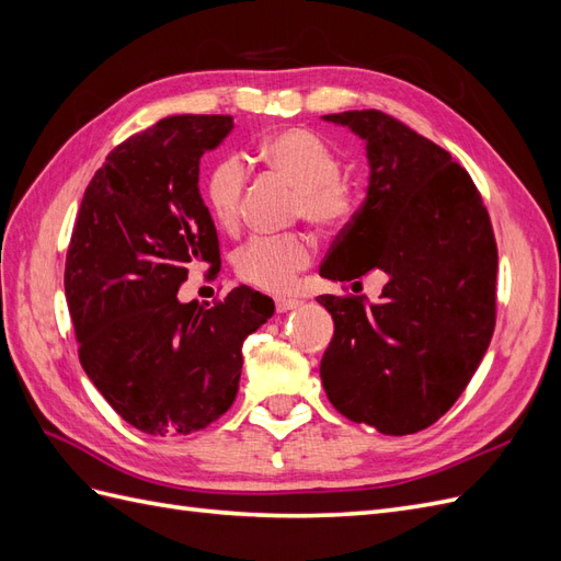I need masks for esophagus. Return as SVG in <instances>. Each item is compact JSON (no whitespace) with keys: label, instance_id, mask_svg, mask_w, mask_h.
<instances>
[{"label":"esophagus","instance_id":"1","mask_svg":"<svg viewBox=\"0 0 561 561\" xmlns=\"http://www.w3.org/2000/svg\"><path fill=\"white\" fill-rule=\"evenodd\" d=\"M297 307H301V299H295V297H276V309H278L280 313L293 311V309H297Z\"/></svg>","mask_w":561,"mask_h":561}]
</instances>
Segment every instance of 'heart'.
Returning <instances> with one entry per match:
<instances>
[{"label": "heart", "instance_id": "b5f03b06", "mask_svg": "<svg viewBox=\"0 0 561 561\" xmlns=\"http://www.w3.org/2000/svg\"><path fill=\"white\" fill-rule=\"evenodd\" d=\"M254 157L268 173L295 186V215L320 231L342 227L355 210V194L348 180L339 175L342 159L336 149L309 128H283L266 135L254 149ZM245 190L243 163L236 157L219 159L203 182V198L215 222L225 229L236 227L241 217ZM311 262V243L290 233L278 239H252L236 252V271L252 285L271 293H283L295 276Z\"/></svg>", "mask_w": 561, "mask_h": 561}]
</instances>
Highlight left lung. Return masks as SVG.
Instances as JSON below:
<instances>
[{
    "label": "left lung",
    "mask_w": 561,
    "mask_h": 561,
    "mask_svg": "<svg viewBox=\"0 0 561 561\" xmlns=\"http://www.w3.org/2000/svg\"><path fill=\"white\" fill-rule=\"evenodd\" d=\"M365 140L363 208L320 276L379 268L377 304L322 295L334 336L320 379L336 412L383 435L428 428L463 393L496 325L499 252L478 186L449 151L377 110L325 114Z\"/></svg>",
    "instance_id": "8db88e82"
}]
</instances>
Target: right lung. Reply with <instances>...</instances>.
<instances>
[{
    "mask_svg": "<svg viewBox=\"0 0 561 561\" xmlns=\"http://www.w3.org/2000/svg\"><path fill=\"white\" fill-rule=\"evenodd\" d=\"M225 114L161 118L114 147L81 198L65 262L79 360L114 412L149 435H190L239 393L243 342L274 299L241 285L213 309L182 304L190 268L219 264L198 165Z\"/></svg>",
    "mask_w": 561,
    "mask_h": 561,
    "instance_id": "add662e5",
    "label": "right lung"
}]
</instances>
